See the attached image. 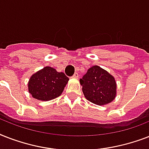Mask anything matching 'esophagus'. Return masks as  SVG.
Masks as SVG:
<instances>
[{
    "instance_id": "obj_1",
    "label": "esophagus",
    "mask_w": 149,
    "mask_h": 149,
    "mask_svg": "<svg viewBox=\"0 0 149 149\" xmlns=\"http://www.w3.org/2000/svg\"><path fill=\"white\" fill-rule=\"evenodd\" d=\"M72 77H73V78H76V79H77V78H78V77H79V74H78V72H75L74 74H73V76H72Z\"/></svg>"
}]
</instances>
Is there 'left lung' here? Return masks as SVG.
Wrapping results in <instances>:
<instances>
[{
    "label": "left lung",
    "instance_id": "obj_1",
    "mask_svg": "<svg viewBox=\"0 0 149 149\" xmlns=\"http://www.w3.org/2000/svg\"><path fill=\"white\" fill-rule=\"evenodd\" d=\"M79 81L85 97L93 104L104 105L115 98V79L98 65L90 68Z\"/></svg>",
    "mask_w": 149,
    "mask_h": 149
}]
</instances>
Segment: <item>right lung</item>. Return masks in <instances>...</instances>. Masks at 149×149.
<instances>
[{"instance_id":"obj_1","label":"right lung","mask_w":149,"mask_h":149,"mask_svg":"<svg viewBox=\"0 0 149 149\" xmlns=\"http://www.w3.org/2000/svg\"><path fill=\"white\" fill-rule=\"evenodd\" d=\"M69 78L63 72L46 66L32 75L29 82V91L34 98L50 100L60 96Z\"/></svg>"}]
</instances>
